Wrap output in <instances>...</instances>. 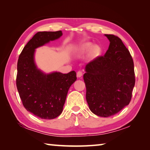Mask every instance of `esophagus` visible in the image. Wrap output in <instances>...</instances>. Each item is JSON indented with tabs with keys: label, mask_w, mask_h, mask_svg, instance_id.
<instances>
[{
	"label": "esophagus",
	"mask_w": 150,
	"mask_h": 150,
	"mask_svg": "<svg viewBox=\"0 0 150 150\" xmlns=\"http://www.w3.org/2000/svg\"><path fill=\"white\" fill-rule=\"evenodd\" d=\"M82 75H83V72L81 71H77V77H82Z\"/></svg>",
	"instance_id": "esophagus-1"
}]
</instances>
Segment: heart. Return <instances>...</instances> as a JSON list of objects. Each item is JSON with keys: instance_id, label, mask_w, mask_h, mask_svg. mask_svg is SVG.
Returning a JSON list of instances; mask_svg holds the SVG:
<instances>
[{"instance_id": "obj_1", "label": "heart", "mask_w": 150, "mask_h": 150, "mask_svg": "<svg viewBox=\"0 0 150 150\" xmlns=\"http://www.w3.org/2000/svg\"><path fill=\"white\" fill-rule=\"evenodd\" d=\"M100 52V48L96 45H94L92 43L87 42L81 45V46L78 48L77 51V54L79 55H85L88 54V53L91 52V54L93 55H95L98 54Z\"/></svg>"}]
</instances>
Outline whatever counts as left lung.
<instances>
[{
	"mask_svg": "<svg viewBox=\"0 0 150 150\" xmlns=\"http://www.w3.org/2000/svg\"><path fill=\"white\" fill-rule=\"evenodd\" d=\"M105 36L110 41L108 50L87 64L83 75L90 110L102 117L115 115L128 105L135 85L130 52L118 36Z\"/></svg>",
	"mask_w": 150,
	"mask_h": 150,
	"instance_id": "1",
	"label": "left lung"
}]
</instances>
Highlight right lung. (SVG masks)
<instances>
[{
    "label": "right lung",
    "mask_w": 150,
    "mask_h": 150,
    "mask_svg": "<svg viewBox=\"0 0 150 150\" xmlns=\"http://www.w3.org/2000/svg\"><path fill=\"white\" fill-rule=\"evenodd\" d=\"M62 35L61 30L38 32L25 45L18 60L16 87L22 105L42 119H54L62 114L69 88L77 79L74 71L45 74L35 64V50Z\"/></svg>",
    "instance_id": "obj_1"
}]
</instances>
